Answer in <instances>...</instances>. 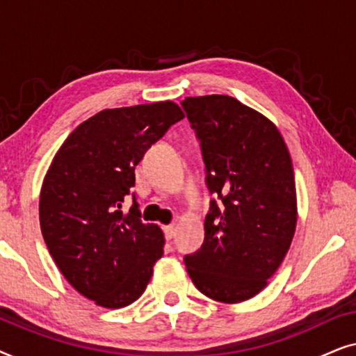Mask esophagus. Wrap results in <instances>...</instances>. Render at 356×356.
Returning a JSON list of instances; mask_svg holds the SVG:
<instances>
[{
	"mask_svg": "<svg viewBox=\"0 0 356 356\" xmlns=\"http://www.w3.org/2000/svg\"><path fill=\"white\" fill-rule=\"evenodd\" d=\"M163 235L167 240H172V238L175 236V227L173 225H167L163 227Z\"/></svg>",
	"mask_w": 356,
	"mask_h": 356,
	"instance_id": "1",
	"label": "esophagus"
}]
</instances>
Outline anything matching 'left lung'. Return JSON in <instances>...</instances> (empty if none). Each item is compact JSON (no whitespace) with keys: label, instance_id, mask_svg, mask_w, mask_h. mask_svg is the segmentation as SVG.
<instances>
[{"label":"left lung","instance_id":"obj_1","mask_svg":"<svg viewBox=\"0 0 356 356\" xmlns=\"http://www.w3.org/2000/svg\"><path fill=\"white\" fill-rule=\"evenodd\" d=\"M217 196L201 250L184 256L196 289L222 303L250 300L267 285L296 227L293 165L279 129L228 95L181 102Z\"/></svg>","mask_w":356,"mask_h":356}]
</instances>
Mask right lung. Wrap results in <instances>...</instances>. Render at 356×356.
<instances>
[{"label":"right lung","mask_w":356,"mask_h":356,"mask_svg":"<svg viewBox=\"0 0 356 356\" xmlns=\"http://www.w3.org/2000/svg\"><path fill=\"white\" fill-rule=\"evenodd\" d=\"M183 118L173 102L99 111L53 159L40 194L43 240L65 279L99 306L138 300L163 254V233L140 220L131 188L147 149Z\"/></svg>","instance_id":"right-lung-1"}]
</instances>
